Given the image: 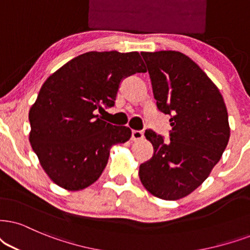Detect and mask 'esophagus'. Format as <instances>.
I'll return each instance as SVG.
<instances>
[{"mask_svg":"<svg viewBox=\"0 0 250 250\" xmlns=\"http://www.w3.org/2000/svg\"><path fill=\"white\" fill-rule=\"evenodd\" d=\"M144 138V132L142 130H132L131 131V140L132 141H140Z\"/></svg>","mask_w":250,"mask_h":250,"instance_id":"esophagus-1","label":"esophagus"}]
</instances>
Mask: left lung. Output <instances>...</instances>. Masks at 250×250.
<instances>
[{
	"label": "left lung",
	"instance_id": "1",
	"mask_svg": "<svg viewBox=\"0 0 250 250\" xmlns=\"http://www.w3.org/2000/svg\"><path fill=\"white\" fill-rule=\"evenodd\" d=\"M160 112L170 115L169 141L151 129L145 137L153 156L141 164V182L166 201L185 197L200 187L219 162L229 140L223 96L207 74L175 50L142 52Z\"/></svg>",
	"mask_w": 250,
	"mask_h": 250
}]
</instances>
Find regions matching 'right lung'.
Here are the masks:
<instances>
[{
	"instance_id": "right-lung-1",
	"label": "right lung",
	"mask_w": 250,
	"mask_h": 250,
	"mask_svg": "<svg viewBox=\"0 0 250 250\" xmlns=\"http://www.w3.org/2000/svg\"><path fill=\"white\" fill-rule=\"evenodd\" d=\"M137 52H87L50 75L31 107L30 143L52 181L75 191L96 182L113 144L131 130L103 121L125 77L145 72Z\"/></svg>"
}]
</instances>
